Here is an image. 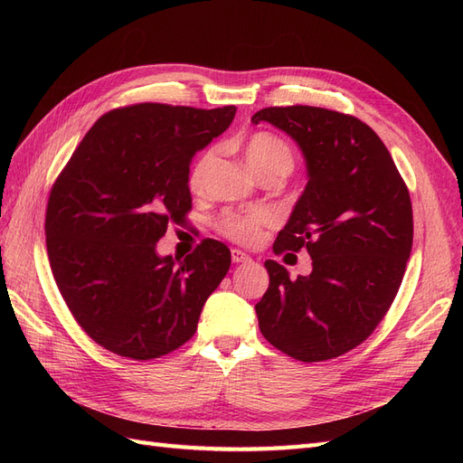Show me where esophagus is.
<instances>
[{
    "mask_svg": "<svg viewBox=\"0 0 463 463\" xmlns=\"http://www.w3.org/2000/svg\"><path fill=\"white\" fill-rule=\"evenodd\" d=\"M232 260L233 262H249L250 257L247 253H243V250H240V249H233L232 250Z\"/></svg>",
    "mask_w": 463,
    "mask_h": 463,
    "instance_id": "obj_1",
    "label": "esophagus"
}]
</instances>
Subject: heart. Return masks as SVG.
Wrapping results in <instances>:
<instances>
[{
	"label": "heart",
	"mask_w": 463,
	"mask_h": 463,
	"mask_svg": "<svg viewBox=\"0 0 463 463\" xmlns=\"http://www.w3.org/2000/svg\"><path fill=\"white\" fill-rule=\"evenodd\" d=\"M245 160L250 170L259 177L264 174H284L288 175L293 170V152L282 141V138L270 133H253L245 143ZM214 150H206L203 156L193 164L189 172V187L191 191H201L208 174V167L213 165ZM272 223V214L266 210H249V213H230L222 216L218 222V232L228 240L240 245H255L262 230Z\"/></svg>",
	"instance_id": "heart-1"
}]
</instances>
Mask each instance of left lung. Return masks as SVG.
<instances>
[{
	"label": "left lung",
	"instance_id": "obj_1",
	"mask_svg": "<svg viewBox=\"0 0 463 463\" xmlns=\"http://www.w3.org/2000/svg\"><path fill=\"white\" fill-rule=\"evenodd\" d=\"M296 141L309 181L278 233L274 253L307 249L313 272L291 279L266 260L270 286L255 305L259 328L286 355L317 363L365 342L400 289L413 243L408 185L367 123L315 106L264 108Z\"/></svg>",
	"mask_w": 463,
	"mask_h": 463
}]
</instances>
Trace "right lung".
<instances>
[{
  "instance_id": "right-lung-1",
  "label": "right lung",
  "mask_w": 463,
  "mask_h": 463,
  "mask_svg": "<svg viewBox=\"0 0 463 463\" xmlns=\"http://www.w3.org/2000/svg\"><path fill=\"white\" fill-rule=\"evenodd\" d=\"M235 106L111 109L55 179L46 208L50 266L69 311L108 352L156 359L193 338L230 249L203 240L185 259L156 243L191 210L189 164L230 128Z\"/></svg>"
}]
</instances>
